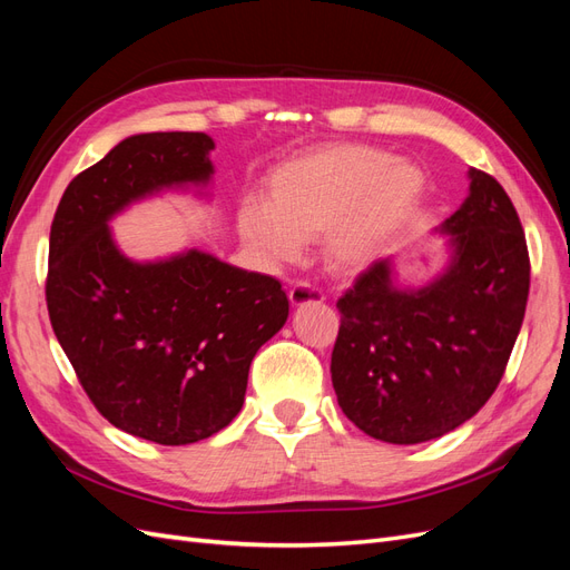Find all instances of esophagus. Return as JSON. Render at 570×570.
I'll list each match as a JSON object with an SVG mask.
<instances>
[{
    "instance_id": "34e87169",
    "label": "esophagus",
    "mask_w": 570,
    "mask_h": 570,
    "mask_svg": "<svg viewBox=\"0 0 570 570\" xmlns=\"http://www.w3.org/2000/svg\"><path fill=\"white\" fill-rule=\"evenodd\" d=\"M323 292L312 287L308 283H297L295 287L289 289V302L292 306H304V304H312V302H323Z\"/></svg>"
}]
</instances>
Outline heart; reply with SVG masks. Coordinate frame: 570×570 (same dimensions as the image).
<instances>
[{"mask_svg": "<svg viewBox=\"0 0 570 570\" xmlns=\"http://www.w3.org/2000/svg\"><path fill=\"white\" fill-rule=\"evenodd\" d=\"M423 193L416 164L368 145H331L273 170L266 204L247 199L239 233L273 264H295L323 237L337 273L366 268Z\"/></svg>", "mask_w": 570, "mask_h": 570, "instance_id": "1", "label": "heart"}]
</instances>
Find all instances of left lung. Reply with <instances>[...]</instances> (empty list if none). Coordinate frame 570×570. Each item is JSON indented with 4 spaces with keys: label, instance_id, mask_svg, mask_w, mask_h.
I'll return each instance as SVG.
<instances>
[{
    "label": "left lung",
    "instance_id": "left-lung-1",
    "mask_svg": "<svg viewBox=\"0 0 570 570\" xmlns=\"http://www.w3.org/2000/svg\"><path fill=\"white\" fill-rule=\"evenodd\" d=\"M469 180V197L435 228L446 264L433 281L402 285L385 256L337 299V404L375 440L419 444L475 416L523 325L530 258L519 214L492 176L471 168Z\"/></svg>",
    "mask_w": 570,
    "mask_h": 570
}]
</instances>
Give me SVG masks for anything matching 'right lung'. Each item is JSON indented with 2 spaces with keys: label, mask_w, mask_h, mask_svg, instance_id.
<instances>
[{
  "label": "right lung",
  "mask_w": 570,
  "mask_h": 570,
  "mask_svg": "<svg viewBox=\"0 0 570 570\" xmlns=\"http://www.w3.org/2000/svg\"><path fill=\"white\" fill-rule=\"evenodd\" d=\"M214 147L204 132L126 137L66 187L49 233V321L80 385L111 425L168 446L237 416L252 358L289 314L271 275L202 249L137 262L116 245L109 223L132 204L206 197Z\"/></svg>",
  "instance_id": "1"
}]
</instances>
